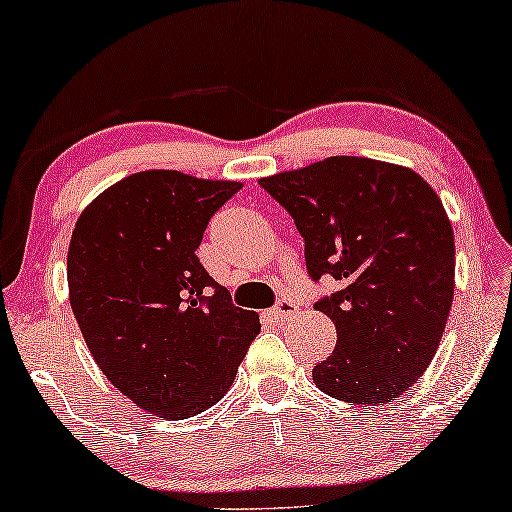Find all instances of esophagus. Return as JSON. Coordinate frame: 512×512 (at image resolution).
Wrapping results in <instances>:
<instances>
[{"instance_id":"1","label":"esophagus","mask_w":512,"mask_h":512,"mask_svg":"<svg viewBox=\"0 0 512 512\" xmlns=\"http://www.w3.org/2000/svg\"><path fill=\"white\" fill-rule=\"evenodd\" d=\"M296 312H298V307H296V303H293V300H279V303L270 310V317L275 321H284V319L293 317Z\"/></svg>"}]
</instances>
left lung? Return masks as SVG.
<instances>
[{"label": "left lung", "mask_w": 512, "mask_h": 512, "mask_svg": "<svg viewBox=\"0 0 512 512\" xmlns=\"http://www.w3.org/2000/svg\"><path fill=\"white\" fill-rule=\"evenodd\" d=\"M258 184L296 221L310 277L342 282L314 305L338 331L314 384L363 408L396 401L429 368L450 317L454 233L438 193L410 167L361 156Z\"/></svg>", "instance_id": "left-lung-1"}]
</instances>
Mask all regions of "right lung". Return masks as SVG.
I'll list each match as a JSON object with an SVG mask.
<instances>
[{"label": "right lung", "mask_w": 512, "mask_h": 512, "mask_svg": "<svg viewBox=\"0 0 512 512\" xmlns=\"http://www.w3.org/2000/svg\"><path fill=\"white\" fill-rule=\"evenodd\" d=\"M240 188L177 170L135 172L74 226L76 324L107 380L156 417L186 419L219 403L261 331L258 314L230 303L195 256L212 214Z\"/></svg>", "instance_id": "right-lung-1"}]
</instances>
